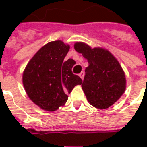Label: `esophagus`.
<instances>
[{"label":"esophagus","mask_w":147,"mask_h":147,"mask_svg":"<svg viewBox=\"0 0 147 147\" xmlns=\"http://www.w3.org/2000/svg\"><path fill=\"white\" fill-rule=\"evenodd\" d=\"M79 77H80L82 79H83V78H84V72H83V71H82V72L79 74Z\"/></svg>","instance_id":"34e87169"}]
</instances>
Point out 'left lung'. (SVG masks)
Instances as JSON below:
<instances>
[{
  "instance_id": "obj_1",
  "label": "left lung",
  "mask_w": 147,
  "mask_h": 147,
  "mask_svg": "<svg viewBox=\"0 0 147 147\" xmlns=\"http://www.w3.org/2000/svg\"><path fill=\"white\" fill-rule=\"evenodd\" d=\"M74 49L88 59L82 88L88 102L98 109L109 108L120 98L126 88L119 63L107 50L92 49L82 42L75 43Z\"/></svg>"
}]
</instances>
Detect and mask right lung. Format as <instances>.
<instances>
[{"label":"right lung","mask_w":147,"mask_h":147,"mask_svg":"<svg viewBox=\"0 0 147 147\" xmlns=\"http://www.w3.org/2000/svg\"><path fill=\"white\" fill-rule=\"evenodd\" d=\"M69 46L61 41L46 44L28 62L23 74L28 97L45 110L55 111L64 105L68 94L82 84L80 77L72 72L73 59L64 61Z\"/></svg>","instance_id":"right-lung-1"}]
</instances>
